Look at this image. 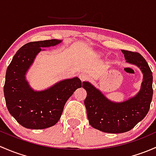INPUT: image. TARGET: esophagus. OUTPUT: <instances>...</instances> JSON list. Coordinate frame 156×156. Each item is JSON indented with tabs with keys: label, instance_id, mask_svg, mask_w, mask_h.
<instances>
[{
	"label": "esophagus",
	"instance_id": "1",
	"mask_svg": "<svg viewBox=\"0 0 156 156\" xmlns=\"http://www.w3.org/2000/svg\"><path fill=\"white\" fill-rule=\"evenodd\" d=\"M79 78L81 80V81H84V80H86L88 78H89V76H88L86 73H82L79 75Z\"/></svg>",
	"mask_w": 156,
	"mask_h": 156
}]
</instances>
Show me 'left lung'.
<instances>
[{"label":"left lung","instance_id":"obj_1","mask_svg":"<svg viewBox=\"0 0 156 156\" xmlns=\"http://www.w3.org/2000/svg\"><path fill=\"white\" fill-rule=\"evenodd\" d=\"M126 62L136 65L144 77L139 92L122 102L112 101L88 81L83 82L87 96L84 101L90 126L110 134L124 133L132 129L147 115L152 94V73L140 54L122 50Z\"/></svg>","mask_w":156,"mask_h":156}]
</instances>
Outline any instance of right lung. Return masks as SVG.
<instances>
[{"mask_svg":"<svg viewBox=\"0 0 156 156\" xmlns=\"http://www.w3.org/2000/svg\"><path fill=\"white\" fill-rule=\"evenodd\" d=\"M61 40L35 41L20 48L6 69L4 87L6 104L9 113L23 127L44 129L55 126L61 118L65 103L82 87L78 77L61 80L42 91L30 86L26 73L43 48L55 46Z\"/></svg>","mask_w":156,"mask_h":156,"instance_id":"obj_1","label":"right lung"}]
</instances>
